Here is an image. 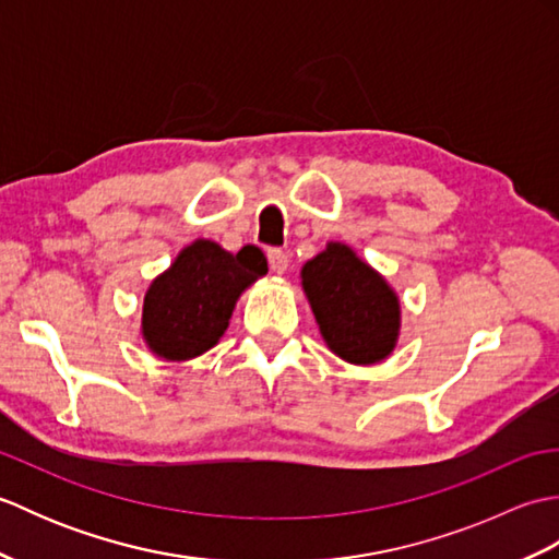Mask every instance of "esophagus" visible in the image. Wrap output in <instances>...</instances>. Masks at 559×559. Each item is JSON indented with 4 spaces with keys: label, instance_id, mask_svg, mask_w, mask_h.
<instances>
[{
    "label": "esophagus",
    "instance_id": "34e87169",
    "mask_svg": "<svg viewBox=\"0 0 559 559\" xmlns=\"http://www.w3.org/2000/svg\"><path fill=\"white\" fill-rule=\"evenodd\" d=\"M269 264H271L273 273L283 276V273L288 271V254L283 252V249H269Z\"/></svg>",
    "mask_w": 559,
    "mask_h": 559
}]
</instances>
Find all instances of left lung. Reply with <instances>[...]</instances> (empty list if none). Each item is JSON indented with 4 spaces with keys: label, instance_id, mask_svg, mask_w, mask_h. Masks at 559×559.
I'll list each match as a JSON object with an SVG mask.
<instances>
[{
    "label": "left lung",
    "instance_id": "left-lung-1",
    "mask_svg": "<svg viewBox=\"0 0 559 559\" xmlns=\"http://www.w3.org/2000/svg\"><path fill=\"white\" fill-rule=\"evenodd\" d=\"M326 348L350 365H377L401 336V300L389 281L346 242H326L300 269Z\"/></svg>",
    "mask_w": 559,
    "mask_h": 559
}]
</instances>
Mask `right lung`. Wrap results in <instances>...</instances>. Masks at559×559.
<instances>
[{
    "mask_svg": "<svg viewBox=\"0 0 559 559\" xmlns=\"http://www.w3.org/2000/svg\"><path fill=\"white\" fill-rule=\"evenodd\" d=\"M269 271L259 247L233 254L199 237L151 281L141 338L160 360L187 362L211 350L230 326L240 295Z\"/></svg>",
    "mask_w": 559,
    "mask_h": 559,
    "instance_id": "add662e5",
    "label": "right lung"
}]
</instances>
